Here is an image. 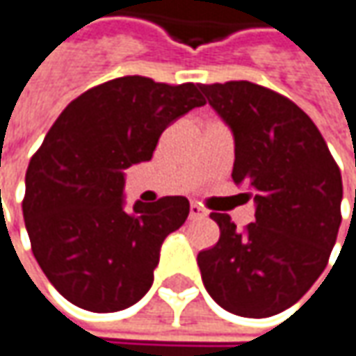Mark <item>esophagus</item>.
Returning <instances> with one entry per match:
<instances>
[{"label":"esophagus","instance_id":"1","mask_svg":"<svg viewBox=\"0 0 356 356\" xmlns=\"http://www.w3.org/2000/svg\"><path fill=\"white\" fill-rule=\"evenodd\" d=\"M204 216L206 210L198 204V202H192V204H190V218H192V220H194V218H204Z\"/></svg>","mask_w":356,"mask_h":356}]
</instances>
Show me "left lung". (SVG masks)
<instances>
[{
    "label": "left lung",
    "mask_w": 356,
    "mask_h": 356,
    "mask_svg": "<svg viewBox=\"0 0 356 356\" xmlns=\"http://www.w3.org/2000/svg\"><path fill=\"white\" fill-rule=\"evenodd\" d=\"M234 136L232 180L254 198L244 230L212 212L220 238L198 254L224 311L262 318L286 311L323 275L341 226L343 180L329 146L294 102L252 81L200 83Z\"/></svg>",
    "instance_id": "8db88e82"
}]
</instances>
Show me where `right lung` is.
<instances>
[{
  "label": "right lung",
  "mask_w": 356,
  "mask_h": 356,
  "mask_svg": "<svg viewBox=\"0 0 356 356\" xmlns=\"http://www.w3.org/2000/svg\"><path fill=\"white\" fill-rule=\"evenodd\" d=\"M204 104L194 83L124 76L70 102L49 128L22 208L33 257L72 305L116 312L150 291L160 246L190 202L166 196L126 212L124 170L148 162L170 124Z\"/></svg>",
  "instance_id": "right-lung-1"
}]
</instances>
